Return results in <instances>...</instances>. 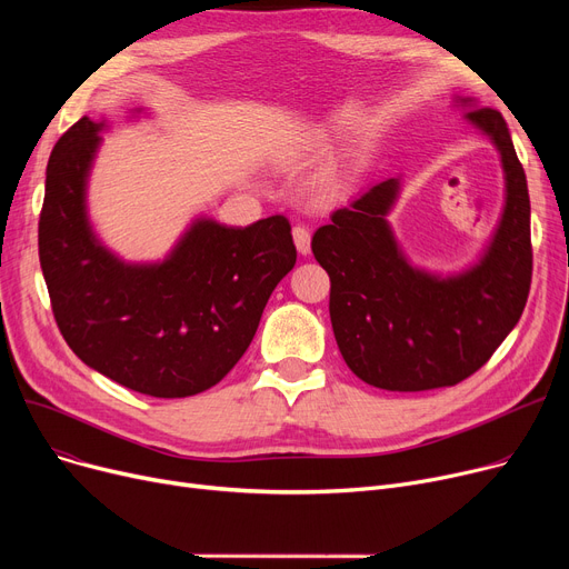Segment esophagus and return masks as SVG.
I'll use <instances>...</instances> for the list:
<instances>
[{
	"instance_id": "1",
	"label": "esophagus",
	"mask_w": 569,
	"mask_h": 569,
	"mask_svg": "<svg viewBox=\"0 0 569 569\" xmlns=\"http://www.w3.org/2000/svg\"><path fill=\"white\" fill-rule=\"evenodd\" d=\"M292 239H295V247L302 256L311 253V232L307 226H295L292 228Z\"/></svg>"
}]
</instances>
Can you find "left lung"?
<instances>
[{"label": "left lung", "mask_w": 569, "mask_h": 569, "mask_svg": "<svg viewBox=\"0 0 569 569\" xmlns=\"http://www.w3.org/2000/svg\"><path fill=\"white\" fill-rule=\"evenodd\" d=\"M466 119L500 154L505 204L470 267L433 274L415 267L387 221L401 193L390 177L337 209L311 239L330 274V318L350 371L390 392L450 387L485 367L519 322L532 277L530 198L510 129L498 110L457 97Z\"/></svg>", "instance_id": "left-lung-1"}]
</instances>
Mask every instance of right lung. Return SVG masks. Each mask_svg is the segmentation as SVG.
<instances>
[{"label":"right lung","instance_id":"right-lung-1","mask_svg":"<svg viewBox=\"0 0 569 569\" xmlns=\"http://www.w3.org/2000/svg\"><path fill=\"white\" fill-rule=\"evenodd\" d=\"M106 129V119H78L46 170L39 260L57 327L89 369L133 392L200 395L247 352L269 295L295 267L290 223L277 214L237 228L198 217L163 260H122L87 214Z\"/></svg>","mask_w":569,"mask_h":569}]
</instances>
